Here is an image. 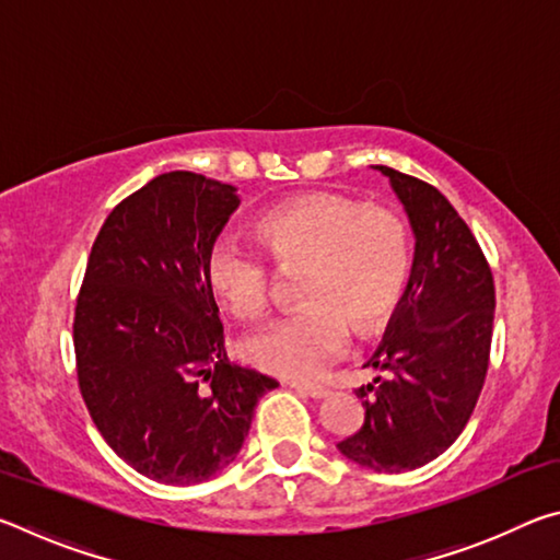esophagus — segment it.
I'll return each mask as SVG.
<instances>
[{
    "label": "esophagus",
    "mask_w": 560,
    "mask_h": 560,
    "mask_svg": "<svg viewBox=\"0 0 560 560\" xmlns=\"http://www.w3.org/2000/svg\"><path fill=\"white\" fill-rule=\"evenodd\" d=\"M289 387H293V390H299V393L308 395V397H314V400H320V397H328V387L316 385V383H296V381H291Z\"/></svg>",
    "instance_id": "1"
}]
</instances>
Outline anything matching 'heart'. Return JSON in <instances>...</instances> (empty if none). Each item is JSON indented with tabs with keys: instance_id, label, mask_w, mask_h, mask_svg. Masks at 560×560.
I'll return each mask as SVG.
<instances>
[{
	"instance_id": "obj_1",
	"label": "heart",
	"mask_w": 560,
	"mask_h": 560,
	"mask_svg": "<svg viewBox=\"0 0 560 560\" xmlns=\"http://www.w3.org/2000/svg\"><path fill=\"white\" fill-rule=\"evenodd\" d=\"M257 236L273 261L299 267L301 306L246 334L242 355L273 375L311 377L343 353L350 326L371 334L393 314L410 277V234L400 217L334 192L303 195L264 212ZM207 279L226 308L267 306L271 264L236 234L217 236Z\"/></svg>"
}]
</instances>
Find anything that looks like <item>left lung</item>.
Instances as JSON below:
<instances>
[{
  "label": "left lung",
  "mask_w": 560,
  "mask_h": 560,
  "mask_svg": "<svg viewBox=\"0 0 560 560\" xmlns=\"http://www.w3.org/2000/svg\"><path fill=\"white\" fill-rule=\"evenodd\" d=\"M393 192L415 236L412 271L368 365L385 377L358 387L365 420L338 452L400 474L438 459L459 438L485 385L494 326V279L467 222L438 187L397 173Z\"/></svg>",
  "instance_id": "1"
}]
</instances>
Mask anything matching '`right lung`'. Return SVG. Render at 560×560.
<instances>
[{"instance_id":"add662e5","label":"right lung","mask_w":560,"mask_h":560,"mask_svg":"<svg viewBox=\"0 0 560 560\" xmlns=\"http://www.w3.org/2000/svg\"><path fill=\"white\" fill-rule=\"evenodd\" d=\"M236 187L167 173L126 197L93 242L75 301L79 387L103 440L160 485L217 477L279 383L224 353L207 257Z\"/></svg>"}]
</instances>
